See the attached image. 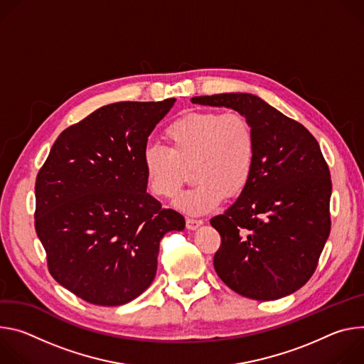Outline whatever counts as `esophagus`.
Wrapping results in <instances>:
<instances>
[{
	"mask_svg": "<svg viewBox=\"0 0 364 364\" xmlns=\"http://www.w3.org/2000/svg\"><path fill=\"white\" fill-rule=\"evenodd\" d=\"M204 224L203 220H195V218H186V228L188 230H196Z\"/></svg>",
	"mask_w": 364,
	"mask_h": 364,
	"instance_id": "esophagus-1",
	"label": "esophagus"
}]
</instances>
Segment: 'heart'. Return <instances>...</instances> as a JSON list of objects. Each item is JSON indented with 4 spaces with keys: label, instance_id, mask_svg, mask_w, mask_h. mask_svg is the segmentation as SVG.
<instances>
[{
    "label": "heart",
    "instance_id": "heart-1",
    "mask_svg": "<svg viewBox=\"0 0 364 364\" xmlns=\"http://www.w3.org/2000/svg\"><path fill=\"white\" fill-rule=\"evenodd\" d=\"M169 150L149 146L143 151L144 179L153 195L173 198L191 165L195 185L176 199L183 213L200 215L215 210L225 195H235L250 179L256 136L241 112L189 111L165 127Z\"/></svg>",
    "mask_w": 364,
    "mask_h": 364
}]
</instances>
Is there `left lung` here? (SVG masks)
I'll return each instance as SVG.
<instances>
[{"instance_id":"8db88e82","label":"left lung","mask_w":364,"mask_h":364,"mask_svg":"<svg viewBox=\"0 0 364 364\" xmlns=\"http://www.w3.org/2000/svg\"><path fill=\"white\" fill-rule=\"evenodd\" d=\"M191 101L245 114L256 136L249 182L224 214L211 218L221 235L214 256L217 274L250 299L294 294L314 274L331 230V176L318 141L298 121L253 94Z\"/></svg>"}]
</instances>
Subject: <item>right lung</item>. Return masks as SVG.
Listing matches in <instances>:
<instances>
[{
  "label": "right lung",
  "instance_id": "add662e5",
  "mask_svg": "<svg viewBox=\"0 0 364 364\" xmlns=\"http://www.w3.org/2000/svg\"><path fill=\"white\" fill-rule=\"evenodd\" d=\"M115 102L63 130L37 173L34 225L49 272L94 305H124L157 270L160 240L185 218L146 192L147 137L175 104Z\"/></svg>",
  "mask_w": 364,
  "mask_h": 364
}]
</instances>
